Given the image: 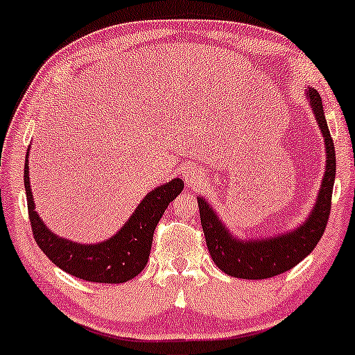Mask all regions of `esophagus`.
I'll return each instance as SVG.
<instances>
[{"label": "esophagus", "instance_id": "1", "mask_svg": "<svg viewBox=\"0 0 355 355\" xmlns=\"http://www.w3.org/2000/svg\"><path fill=\"white\" fill-rule=\"evenodd\" d=\"M203 180V175L198 168H189L185 170V182L189 187H198Z\"/></svg>", "mask_w": 355, "mask_h": 355}]
</instances>
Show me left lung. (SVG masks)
<instances>
[{"instance_id":"8db88e82","label":"left lung","mask_w":355,"mask_h":355,"mask_svg":"<svg viewBox=\"0 0 355 355\" xmlns=\"http://www.w3.org/2000/svg\"><path fill=\"white\" fill-rule=\"evenodd\" d=\"M307 98L325 141V172L317 202L307 220L297 229L277 237L248 239L234 237L203 197H197L202 229L211 260L220 270L237 279H270L294 268L315 248L331 214L332 189L336 180V148L324 115L322 98L315 89L307 88Z\"/></svg>"}]
</instances>
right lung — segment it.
I'll list each match as a JSON object with an SVG mask.
<instances>
[{"instance_id": "obj_1", "label": "right lung", "mask_w": 355, "mask_h": 355, "mask_svg": "<svg viewBox=\"0 0 355 355\" xmlns=\"http://www.w3.org/2000/svg\"><path fill=\"white\" fill-rule=\"evenodd\" d=\"M28 153L24 162V190H26L28 215H30L31 230L38 247L44 255L73 277L98 284H123L132 280L144 270L152 250L153 232L162 215L182 193L183 182L173 178L157 189L148 191L132 217L116 232L113 237L100 243H78L73 240L58 237L48 229L35 210L33 193L30 189V166Z\"/></svg>"}]
</instances>
